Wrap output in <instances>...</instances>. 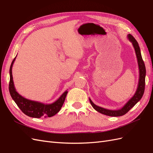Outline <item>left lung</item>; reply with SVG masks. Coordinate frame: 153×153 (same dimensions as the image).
Segmentation results:
<instances>
[{
    "instance_id": "8db88e82",
    "label": "left lung",
    "mask_w": 153,
    "mask_h": 153,
    "mask_svg": "<svg viewBox=\"0 0 153 153\" xmlns=\"http://www.w3.org/2000/svg\"><path fill=\"white\" fill-rule=\"evenodd\" d=\"M128 39L132 43L133 48L135 49L136 56L137 59L138 69H139V78H138V86H137L135 93L134 94L132 98L129 99V100L121 108L116 110L106 109V108L101 107V106H97L92 102V100L89 98V101L91 105L92 106V107L97 111V112L106 115H108V116L118 117V116H122V115L126 114L129 110H130L131 108H133V106L141 100L143 94V92H144L146 70V66H145L144 62H143L142 57L139 45H138V43H137L136 39L134 38L130 34H129L128 35Z\"/></svg>"
}]
</instances>
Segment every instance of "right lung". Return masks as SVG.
<instances>
[{
	"instance_id": "right-lung-1",
	"label": "right lung",
	"mask_w": 153,
	"mask_h": 153,
	"mask_svg": "<svg viewBox=\"0 0 153 153\" xmlns=\"http://www.w3.org/2000/svg\"><path fill=\"white\" fill-rule=\"evenodd\" d=\"M16 57L13 59L10 69V81L9 84V90L11 98L22 112L29 117L40 118L41 117H50L53 116L61 110L65 101L68 91H66L58 100L50 104H45L39 101L30 100L23 97L16 91L13 79L12 68Z\"/></svg>"
}]
</instances>
